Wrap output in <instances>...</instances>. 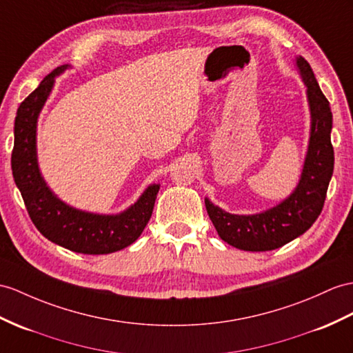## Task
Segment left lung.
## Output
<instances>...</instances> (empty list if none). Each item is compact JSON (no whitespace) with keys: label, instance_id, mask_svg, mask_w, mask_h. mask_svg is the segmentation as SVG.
<instances>
[{"label":"left lung","instance_id":"8db88e82","mask_svg":"<svg viewBox=\"0 0 353 353\" xmlns=\"http://www.w3.org/2000/svg\"><path fill=\"white\" fill-rule=\"evenodd\" d=\"M295 65L307 88L310 109V137L295 190L272 208L256 214H230L205 197L206 211L219 236L239 250H276L310 229L323 208L334 170L332 114L310 64L296 57Z\"/></svg>","mask_w":353,"mask_h":353}]
</instances>
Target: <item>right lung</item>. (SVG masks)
Returning <instances> with one entry per match:
<instances>
[{"instance_id": "1", "label": "right lung", "mask_w": 353, "mask_h": 353, "mask_svg": "<svg viewBox=\"0 0 353 353\" xmlns=\"http://www.w3.org/2000/svg\"><path fill=\"white\" fill-rule=\"evenodd\" d=\"M70 65L55 68L25 99L16 112L12 170L30 217L40 234L64 248L82 254L123 250L141 236L152 214L160 184H150L133 205L118 214L77 210L50 190L37 160L39 115L54 90L55 77Z\"/></svg>"}]
</instances>
